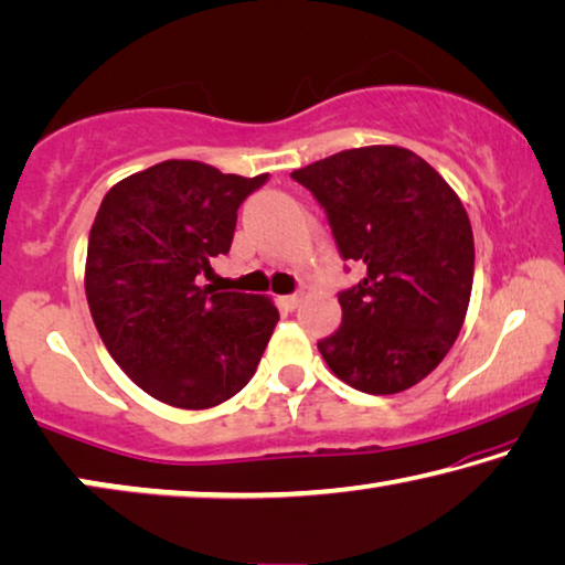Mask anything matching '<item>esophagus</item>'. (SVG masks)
Instances as JSON below:
<instances>
[{"mask_svg":"<svg viewBox=\"0 0 565 565\" xmlns=\"http://www.w3.org/2000/svg\"><path fill=\"white\" fill-rule=\"evenodd\" d=\"M277 300H280V306L285 308V310H296L298 306H300V296H282V298H277Z\"/></svg>","mask_w":565,"mask_h":565,"instance_id":"obj_1","label":"esophagus"}]
</instances>
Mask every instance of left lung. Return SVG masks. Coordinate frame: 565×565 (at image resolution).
Wrapping results in <instances>:
<instances>
[{
	"instance_id": "obj_1",
	"label": "left lung",
	"mask_w": 565,
	"mask_h": 565,
	"mask_svg": "<svg viewBox=\"0 0 565 565\" xmlns=\"http://www.w3.org/2000/svg\"><path fill=\"white\" fill-rule=\"evenodd\" d=\"M321 203L339 255L362 280L339 292L326 364L366 395H395L436 370L459 337L473 282V234L459 195L395 145L343 150L292 170Z\"/></svg>"
}]
</instances>
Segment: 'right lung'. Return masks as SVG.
<instances>
[{"instance_id":"add662e5","label":"right lung","mask_w":565,"mask_h":565,"mask_svg":"<svg viewBox=\"0 0 565 565\" xmlns=\"http://www.w3.org/2000/svg\"><path fill=\"white\" fill-rule=\"evenodd\" d=\"M265 175L166 160L104 195L88 234L86 298L129 380L160 403L206 411L255 374L277 323L265 296L201 285L226 255L236 211Z\"/></svg>"}]
</instances>
